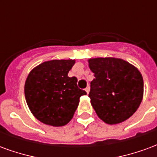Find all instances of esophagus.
Returning <instances> with one entry per match:
<instances>
[{
  "mask_svg": "<svg viewBox=\"0 0 157 157\" xmlns=\"http://www.w3.org/2000/svg\"><path fill=\"white\" fill-rule=\"evenodd\" d=\"M85 91L86 92V93H89V91H90V87H89V86H86V87Z\"/></svg>",
  "mask_w": 157,
  "mask_h": 157,
  "instance_id": "esophagus-1",
  "label": "esophagus"
}]
</instances>
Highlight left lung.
Segmentation results:
<instances>
[{"label":"left lung","mask_w":157,"mask_h":157,"mask_svg":"<svg viewBox=\"0 0 157 157\" xmlns=\"http://www.w3.org/2000/svg\"><path fill=\"white\" fill-rule=\"evenodd\" d=\"M89 67L95 76L89 97L99 118L115 124L133 115L143 98L140 72L127 61L115 58L91 59Z\"/></svg>","instance_id":"8db88e82"}]
</instances>
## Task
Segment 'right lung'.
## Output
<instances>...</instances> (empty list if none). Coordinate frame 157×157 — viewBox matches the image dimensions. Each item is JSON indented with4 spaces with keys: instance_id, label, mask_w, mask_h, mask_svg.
I'll return each mask as SVG.
<instances>
[{
    "instance_id": "right-lung-1",
    "label": "right lung",
    "mask_w": 157,
    "mask_h": 157,
    "mask_svg": "<svg viewBox=\"0 0 157 157\" xmlns=\"http://www.w3.org/2000/svg\"><path fill=\"white\" fill-rule=\"evenodd\" d=\"M74 59L50 60L33 70L26 80L25 98L36 118L46 124L63 126L71 121L86 92L77 86V78L69 77Z\"/></svg>"
}]
</instances>
